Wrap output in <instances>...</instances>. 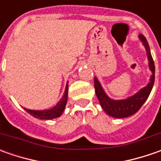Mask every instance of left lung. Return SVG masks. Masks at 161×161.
Wrapping results in <instances>:
<instances>
[{
    "label": "left lung",
    "instance_id": "8db88e82",
    "mask_svg": "<svg viewBox=\"0 0 161 161\" xmlns=\"http://www.w3.org/2000/svg\"><path fill=\"white\" fill-rule=\"evenodd\" d=\"M140 41L142 43V46L146 50V54L149 62V68L152 71V75L150 77V81L145 87L142 88L139 91H137L133 96H130L124 99H113L107 95L105 90L102 88L101 84L97 78L94 79V86L96 95L98 98L99 104L104 111L110 116L115 118H125L128 117L132 114H135L142 106L144 104L146 99L150 95L152 90L154 80H155V66L154 62L151 54V49L149 44L146 40L145 36L142 35H139Z\"/></svg>",
    "mask_w": 161,
    "mask_h": 161
}]
</instances>
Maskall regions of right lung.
<instances>
[{
	"mask_svg": "<svg viewBox=\"0 0 161 161\" xmlns=\"http://www.w3.org/2000/svg\"><path fill=\"white\" fill-rule=\"evenodd\" d=\"M68 82L69 81H67V83H66L64 93L62 97V98L59 100V102L53 108H50V109H44V110H31V109L26 108H24V109L28 112V114L33 115L36 118L42 119V120H50V119H53V118L61 116L64 111L65 106H66L67 99H68Z\"/></svg>",
	"mask_w": 161,
	"mask_h": 161,
	"instance_id": "1",
	"label": "right lung"
}]
</instances>
